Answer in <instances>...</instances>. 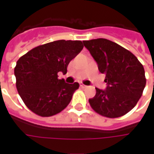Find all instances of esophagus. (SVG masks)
Wrapping results in <instances>:
<instances>
[{
  "instance_id": "obj_1",
  "label": "esophagus",
  "mask_w": 154,
  "mask_h": 154,
  "mask_svg": "<svg viewBox=\"0 0 154 154\" xmlns=\"http://www.w3.org/2000/svg\"><path fill=\"white\" fill-rule=\"evenodd\" d=\"M80 87H82V88H87V86H86V85H84V84L82 83H80Z\"/></svg>"
}]
</instances>
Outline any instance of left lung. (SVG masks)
Returning <instances> with one entry per match:
<instances>
[{
    "mask_svg": "<svg viewBox=\"0 0 154 154\" xmlns=\"http://www.w3.org/2000/svg\"><path fill=\"white\" fill-rule=\"evenodd\" d=\"M83 44L108 85L106 90L96 88V96L89 99L91 106L107 118L125 116L135 106L145 87L143 65L130 51L106 38L85 40Z\"/></svg>",
    "mask_w": 154,
    "mask_h": 154,
    "instance_id": "1",
    "label": "left lung"
}]
</instances>
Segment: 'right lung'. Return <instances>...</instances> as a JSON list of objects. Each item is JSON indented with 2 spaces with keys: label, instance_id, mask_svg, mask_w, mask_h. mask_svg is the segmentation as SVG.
Returning <instances> with one entry per match:
<instances>
[{
  "label": "right lung",
  "instance_id": "obj_1",
  "mask_svg": "<svg viewBox=\"0 0 154 154\" xmlns=\"http://www.w3.org/2000/svg\"><path fill=\"white\" fill-rule=\"evenodd\" d=\"M82 48V41L62 39L34 48L19 58L15 67L16 88L32 112L48 117L68 106L79 84L66 83L57 73H67L70 61Z\"/></svg>",
  "mask_w": 154,
  "mask_h": 154
}]
</instances>
